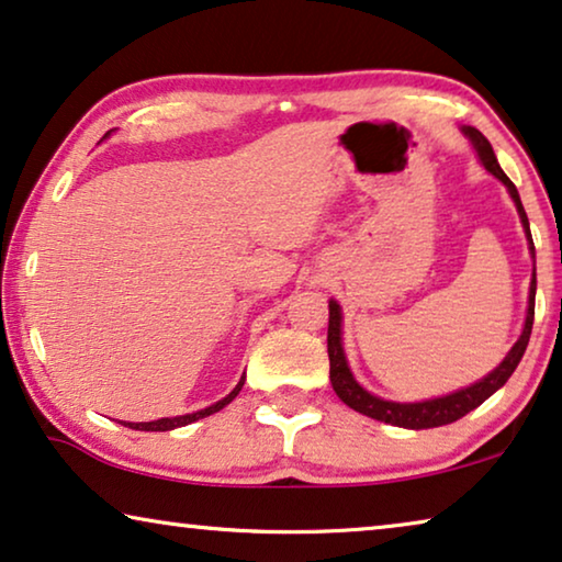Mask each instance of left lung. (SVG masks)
<instances>
[{
  "instance_id": "obj_1",
  "label": "left lung",
  "mask_w": 562,
  "mask_h": 562,
  "mask_svg": "<svg viewBox=\"0 0 562 562\" xmlns=\"http://www.w3.org/2000/svg\"><path fill=\"white\" fill-rule=\"evenodd\" d=\"M467 134L471 136V142H474L479 157H482V161H484V167L490 169V172L497 177V180H502L504 184H507L512 200H515V205H517V213H519V217H522L527 240H530V250H532V258H535V246H532V238H530V221H527L522 202H519L517 187L512 184L509 177L502 172V167L497 165V157H494V149H492V144L486 142V136L482 132H476V128H467ZM535 286H538V283H535V271H532L530 308H527V319H525L522 337H519L517 345L509 349V355L504 357L499 368L492 370L484 380L474 382V385H471V387H463V390H459V393H453V395L436 397V401H423V403H390V401H382V397L370 395L368 390H362L360 385H357V380L352 378V372H349V368H347L345 349H341L339 304H337V301H329L327 352H329V380H331V387H335V393L339 395V401L347 403L352 411L362 413V416L375 418V420H385V423H390V426L420 430V428H436V426H446V423L459 420V418L467 416L469 411L479 408V405H482L486 397L497 393V390L504 385V382L512 378V372L517 370V364H519V360H522V355H525V349H527V341H530V335H532Z\"/></svg>"
}]
</instances>
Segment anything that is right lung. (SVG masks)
Returning a JSON list of instances; mask_svg holds the SVG:
<instances>
[{"label": "right lung", "instance_id": "obj_1", "mask_svg": "<svg viewBox=\"0 0 562 562\" xmlns=\"http://www.w3.org/2000/svg\"><path fill=\"white\" fill-rule=\"evenodd\" d=\"M240 387H243V380L238 382V385L233 387V393H231V395L223 397V401H217L215 405H210V408H205V411H198V413H187V416H177V418H161V420H151V423H128V428H134V430H172V428L187 426V423H192V420H200V418H205V416H213V413H217V411H223L225 405L231 403L233 397L240 393ZM124 426H126V423H124Z\"/></svg>", "mask_w": 562, "mask_h": 562}]
</instances>
